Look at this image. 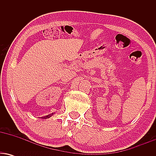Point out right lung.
Listing matches in <instances>:
<instances>
[{
	"label": "right lung",
	"instance_id": "obj_1",
	"mask_svg": "<svg viewBox=\"0 0 156 156\" xmlns=\"http://www.w3.org/2000/svg\"><path fill=\"white\" fill-rule=\"evenodd\" d=\"M53 113H52L51 114H49V115H48V116H46V117H42V119H47V118H49V117H51L52 115H53Z\"/></svg>",
	"mask_w": 156,
	"mask_h": 156
}]
</instances>
